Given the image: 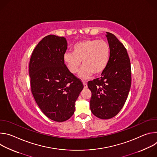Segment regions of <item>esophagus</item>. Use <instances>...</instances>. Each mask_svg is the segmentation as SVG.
I'll return each mask as SVG.
<instances>
[{
    "mask_svg": "<svg viewBox=\"0 0 157 157\" xmlns=\"http://www.w3.org/2000/svg\"><path fill=\"white\" fill-rule=\"evenodd\" d=\"M83 85H84V89H86V88L87 87V84L86 82H83Z\"/></svg>",
    "mask_w": 157,
    "mask_h": 157,
    "instance_id": "obj_1",
    "label": "esophagus"
}]
</instances>
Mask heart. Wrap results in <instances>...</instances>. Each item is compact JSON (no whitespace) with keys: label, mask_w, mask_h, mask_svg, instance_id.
Here are the masks:
<instances>
[{"label":"heart","mask_w":157,"mask_h":157,"mask_svg":"<svg viewBox=\"0 0 157 157\" xmlns=\"http://www.w3.org/2000/svg\"><path fill=\"white\" fill-rule=\"evenodd\" d=\"M109 44L103 40H86L76 43L73 53H66L64 60L72 74H77L82 64L79 78L90 79L93 75L99 76L106 69L110 58Z\"/></svg>","instance_id":"obj_1"}]
</instances>
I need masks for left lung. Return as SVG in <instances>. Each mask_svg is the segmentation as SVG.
I'll use <instances>...</instances> for the list:
<instances>
[{
    "label": "left lung",
    "instance_id": "1",
    "mask_svg": "<svg viewBox=\"0 0 157 157\" xmlns=\"http://www.w3.org/2000/svg\"><path fill=\"white\" fill-rule=\"evenodd\" d=\"M106 33L110 50L109 64L100 78L87 83L92 93L91 110L101 119L113 118L119 113L131 86V66L127 50L114 34Z\"/></svg>",
    "mask_w": 157,
    "mask_h": 157
}]
</instances>
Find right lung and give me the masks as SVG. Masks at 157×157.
Returning <instances> with one entry per match:
<instances>
[{
  "instance_id": "add662e5",
  "label": "right lung",
  "mask_w": 157,
  "mask_h": 157,
  "mask_svg": "<svg viewBox=\"0 0 157 157\" xmlns=\"http://www.w3.org/2000/svg\"><path fill=\"white\" fill-rule=\"evenodd\" d=\"M66 49L64 37L49 35L36 46L29 63L34 99L44 115L58 122L73 115L75 102L84 87L64 64Z\"/></svg>"
}]
</instances>
